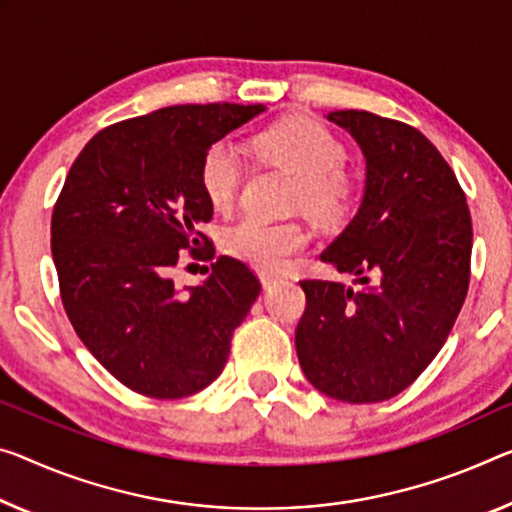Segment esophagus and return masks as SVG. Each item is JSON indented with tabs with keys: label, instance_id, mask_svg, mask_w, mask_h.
Returning <instances> with one entry per match:
<instances>
[{
	"label": "esophagus",
	"instance_id": "esophagus-1",
	"mask_svg": "<svg viewBox=\"0 0 512 512\" xmlns=\"http://www.w3.org/2000/svg\"><path fill=\"white\" fill-rule=\"evenodd\" d=\"M279 281H281V279H279V277H274V274H267V272H263V274H261V283H263V288H265V290H270L272 286H277Z\"/></svg>",
	"mask_w": 512,
	"mask_h": 512
}]
</instances>
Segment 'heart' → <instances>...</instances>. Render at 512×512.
Here are the masks:
<instances>
[{
    "label": "heart",
    "instance_id": "b5f03b06",
    "mask_svg": "<svg viewBox=\"0 0 512 512\" xmlns=\"http://www.w3.org/2000/svg\"><path fill=\"white\" fill-rule=\"evenodd\" d=\"M254 148L265 162L274 164L297 185L293 208L309 212L322 224L343 222L359 201L357 171L345 167L343 141L327 125L306 116H295L261 132ZM199 185L217 212L233 208L242 185V160L229 139L208 146L199 164ZM309 229L302 222H265L245 217L222 231V249L256 270L277 274L290 258L309 245Z\"/></svg>",
    "mask_w": 512,
    "mask_h": 512
}]
</instances>
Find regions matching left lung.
Segmentation results:
<instances>
[{
  "label": "left lung",
  "instance_id": "obj_1",
  "mask_svg": "<svg viewBox=\"0 0 512 512\" xmlns=\"http://www.w3.org/2000/svg\"><path fill=\"white\" fill-rule=\"evenodd\" d=\"M327 119L364 153L366 190L320 258L366 288L300 281L306 309L295 348L325 396L380 403L410 387L451 334L469 290L471 215L453 169L412 125L364 109Z\"/></svg>",
  "mask_w": 512,
  "mask_h": 512
}]
</instances>
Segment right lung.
<instances>
[{"label": "right lung", "instance_id": "1", "mask_svg": "<svg viewBox=\"0 0 512 512\" xmlns=\"http://www.w3.org/2000/svg\"><path fill=\"white\" fill-rule=\"evenodd\" d=\"M261 112L176 105L109 125L77 155L54 203L52 258L70 325L141 396L183 398L215 382L261 293L231 256L185 293L171 279L183 251L201 258L212 247L199 231L212 217L199 185L203 153Z\"/></svg>", "mask_w": 512, "mask_h": 512}]
</instances>
